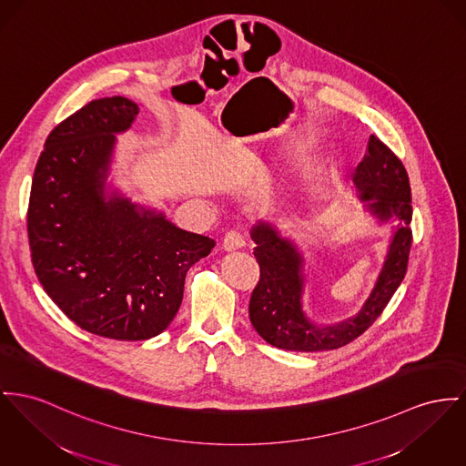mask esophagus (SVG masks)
<instances>
[{
  "mask_svg": "<svg viewBox=\"0 0 466 466\" xmlns=\"http://www.w3.org/2000/svg\"><path fill=\"white\" fill-rule=\"evenodd\" d=\"M224 248L226 250H237V248H246V238L242 233L238 231H229L226 237H224Z\"/></svg>",
  "mask_w": 466,
  "mask_h": 466,
  "instance_id": "esophagus-1",
  "label": "esophagus"
}]
</instances>
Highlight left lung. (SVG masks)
Returning a JSON list of instances; mask_svg holds the SVG:
<instances>
[{
  "label": "left lung",
  "mask_w": 466,
  "mask_h": 466,
  "mask_svg": "<svg viewBox=\"0 0 466 466\" xmlns=\"http://www.w3.org/2000/svg\"><path fill=\"white\" fill-rule=\"evenodd\" d=\"M355 194L378 226H390L383 267L370 297L357 314L338 323L318 325L304 309L306 259L289 237L272 222L259 220L250 229L259 282L252 291L248 318L254 330L276 348L289 351L336 350L359 338L381 314L406 274L411 248V190L403 162L376 136L370 137L368 156L359 164Z\"/></svg>",
  "instance_id": "1"
}]
</instances>
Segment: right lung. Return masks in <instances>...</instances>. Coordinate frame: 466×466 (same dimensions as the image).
<instances>
[{
    "label": "right lung",
    "mask_w": 466,
    "mask_h": 466,
    "mask_svg": "<svg viewBox=\"0 0 466 466\" xmlns=\"http://www.w3.org/2000/svg\"><path fill=\"white\" fill-rule=\"evenodd\" d=\"M137 113L136 102L106 96L58 125L38 157L28 207L33 267L46 293L83 330L118 341L166 330L187 270L216 246L109 182L116 134Z\"/></svg>",
    "instance_id": "right-lung-1"
}]
</instances>
